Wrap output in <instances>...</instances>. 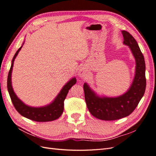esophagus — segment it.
Listing matches in <instances>:
<instances>
[{
	"label": "esophagus",
	"mask_w": 156,
	"mask_h": 156,
	"mask_svg": "<svg viewBox=\"0 0 156 156\" xmlns=\"http://www.w3.org/2000/svg\"><path fill=\"white\" fill-rule=\"evenodd\" d=\"M78 76L81 78H85L86 77H87V73L84 69H80L78 73Z\"/></svg>",
	"instance_id": "34e87169"
}]
</instances>
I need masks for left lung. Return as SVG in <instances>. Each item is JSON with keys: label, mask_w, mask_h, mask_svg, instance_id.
Instances as JSON below:
<instances>
[{"label": "left lung", "mask_w": 156, "mask_h": 156, "mask_svg": "<svg viewBox=\"0 0 156 156\" xmlns=\"http://www.w3.org/2000/svg\"><path fill=\"white\" fill-rule=\"evenodd\" d=\"M123 44L129 47L135 60V72L130 87L120 96H100L84 83L83 89L87 106L90 112L102 120H115L129 116L143 97L146 89V66L144 56L137 42L128 32L122 30Z\"/></svg>", "instance_id": "left-lung-1"}]
</instances>
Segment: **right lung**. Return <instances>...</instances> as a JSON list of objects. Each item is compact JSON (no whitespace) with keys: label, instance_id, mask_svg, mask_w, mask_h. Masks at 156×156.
<instances>
[{"label":"right lung","instance_id":"obj_1","mask_svg":"<svg viewBox=\"0 0 156 156\" xmlns=\"http://www.w3.org/2000/svg\"><path fill=\"white\" fill-rule=\"evenodd\" d=\"M24 43L25 40L20 48L16 51L15 55L13 56L12 60L10 69L9 71L8 75V91L10 94L13 105L21 115L33 121L49 122L58 119L63 112L64 101L69 92V90L77 82L76 78L72 77L69 81L66 83L62 88L60 90L58 95L49 104L42 107H32L25 104L17 96L16 93L14 92L12 84V73L14 60H15L19 52L21 49Z\"/></svg>","mask_w":156,"mask_h":156}]
</instances>
